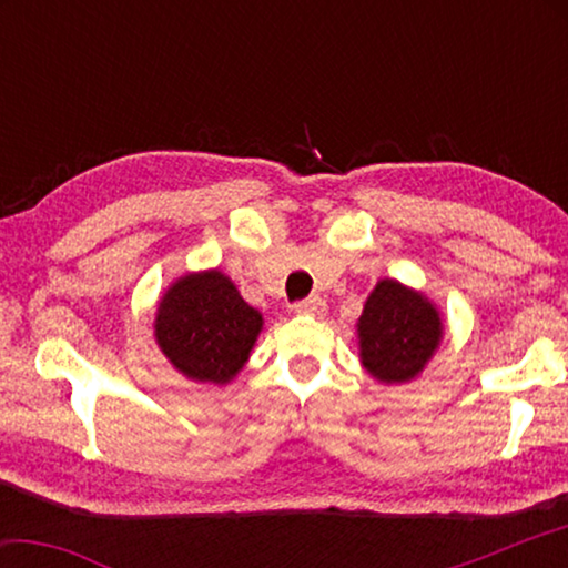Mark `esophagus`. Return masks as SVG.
<instances>
[{
	"label": "esophagus",
	"instance_id": "34e87169",
	"mask_svg": "<svg viewBox=\"0 0 568 568\" xmlns=\"http://www.w3.org/2000/svg\"><path fill=\"white\" fill-rule=\"evenodd\" d=\"M325 301L323 297H318V295H313V297H305V301H301L295 305V313H301V315H323L325 313Z\"/></svg>",
	"mask_w": 568,
	"mask_h": 568
}]
</instances>
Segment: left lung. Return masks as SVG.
Listing matches in <instances>:
<instances>
[{"mask_svg": "<svg viewBox=\"0 0 568 568\" xmlns=\"http://www.w3.org/2000/svg\"><path fill=\"white\" fill-rule=\"evenodd\" d=\"M355 331L365 373L383 386H403L426 371L444 343L446 325L426 293L383 277L365 297Z\"/></svg>", "mask_w": 568, "mask_h": 568, "instance_id": "8db88e82", "label": "left lung"}]
</instances>
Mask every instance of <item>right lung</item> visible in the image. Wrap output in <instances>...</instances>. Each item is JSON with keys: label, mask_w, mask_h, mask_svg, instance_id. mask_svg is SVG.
<instances>
[{"label": "right lung", "mask_w": 568, "mask_h": 568, "mask_svg": "<svg viewBox=\"0 0 568 568\" xmlns=\"http://www.w3.org/2000/svg\"><path fill=\"white\" fill-rule=\"evenodd\" d=\"M263 323V313L243 301L235 283L207 267L168 285L152 328L162 355L187 381L227 386L245 368Z\"/></svg>", "instance_id": "right-lung-1"}]
</instances>
